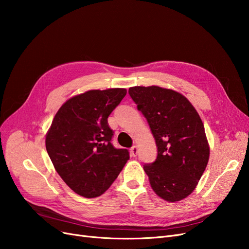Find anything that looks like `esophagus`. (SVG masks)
<instances>
[{"mask_svg":"<svg viewBox=\"0 0 249 249\" xmlns=\"http://www.w3.org/2000/svg\"><path fill=\"white\" fill-rule=\"evenodd\" d=\"M130 153H131L132 157H136L138 154V147L136 145H133L130 149Z\"/></svg>","mask_w":249,"mask_h":249,"instance_id":"34e87169","label":"esophagus"}]
</instances>
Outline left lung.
<instances>
[{"label": "left lung", "mask_w": 249, "mask_h": 249, "mask_svg": "<svg viewBox=\"0 0 249 249\" xmlns=\"http://www.w3.org/2000/svg\"><path fill=\"white\" fill-rule=\"evenodd\" d=\"M129 94L146 118L158 147L156 161L143 166L153 190L171 202L187 197L196 187L210 155L197 111L171 89L135 86Z\"/></svg>", "instance_id": "obj_1"}]
</instances>
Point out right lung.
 <instances>
[{"label": "right lung", "mask_w": 249, "mask_h": 249, "mask_svg": "<svg viewBox=\"0 0 249 249\" xmlns=\"http://www.w3.org/2000/svg\"><path fill=\"white\" fill-rule=\"evenodd\" d=\"M124 88L89 90L66 101L46 137L47 152L59 176L81 196L102 195L129 160L115 148L108 117L125 96Z\"/></svg>", "instance_id": "add662e5"}]
</instances>
